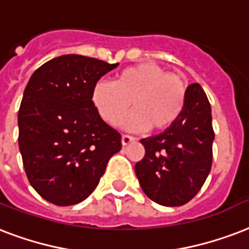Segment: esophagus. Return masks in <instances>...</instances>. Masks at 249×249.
Segmentation results:
<instances>
[{
	"label": "esophagus",
	"mask_w": 249,
	"mask_h": 249,
	"mask_svg": "<svg viewBox=\"0 0 249 249\" xmlns=\"http://www.w3.org/2000/svg\"><path fill=\"white\" fill-rule=\"evenodd\" d=\"M132 142H136V138L132 137V136H128V134H123V137H121V143H123V146L129 145Z\"/></svg>",
	"instance_id": "esophagus-1"
}]
</instances>
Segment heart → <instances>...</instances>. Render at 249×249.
<instances>
[{
	"label": "heart",
	"instance_id": "heart-1",
	"mask_svg": "<svg viewBox=\"0 0 249 249\" xmlns=\"http://www.w3.org/2000/svg\"><path fill=\"white\" fill-rule=\"evenodd\" d=\"M91 100L108 124H117L133 104L136 111L125 119L124 128L164 130L175 124L183 112L185 85L175 74L143 62L119 71L113 83H95Z\"/></svg>",
	"mask_w": 249,
	"mask_h": 249
}]
</instances>
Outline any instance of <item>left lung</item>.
Instances as JSON below:
<instances>
[{"label": "left lung", "mask_w": 249, "mask_h": 249, "mask_svg": "<svg viewBox=\"0 0 249 249\" xmlns=\"http://www.w3.org/2000/svg\"><path fill=\"white\" fill-rule=\"evenodd\" d=\"M213 141L210 103L202 87L192 83L175 124L141 140L145 157L134 171L146 196L163 206H181L192 200L212 168Z\"/></svg>", "instance_id": "8db88e82"}]
</instances>
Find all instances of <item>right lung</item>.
I'll use <instances>...</instances> for the list:
<instances>
[{"mask_svg":"<svg viewBox=\"0 0 249 249\" xmlns=\"http://www.w3.org/2000/svg\"><path fill=\"white\" fill-rule=\"evenodd\" d=\"M117 65L64 54L35 70L24 89L18 112L24 171L36 192L57 206L86 200L121 150L120 133L91 100L95 83Z\"/></svg>","mask_w":249,"mask_h":249,"instance_id":"obj_1","label":"right lung"}]
</instances>
